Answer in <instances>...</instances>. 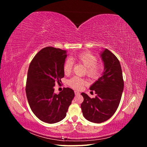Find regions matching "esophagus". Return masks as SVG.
I'll list each match as a JSON object with an SVG mask.
<instances>
[{
	"instance_id": "obj_1",
	"label": "esophagus",
	"mask_w": 147,
	"mask_h": 147,
	"mask_svg": "<svg viewBox=\"0 0 147 147\" xmlns=\"http://www.w3.org/2000/svg\"><path fill=\"white\" fill-rule=\"evenodd\" d=\"M80 94V93L78 91H75V95H78V94Z\"/></svg>"
}]
</instances>
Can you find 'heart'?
Wrapping results in <instances>:
<instances>
[{
    "label": "heart",
    "mask_w": 147,
    "mask_h": 147,
    "mask_svg": "<svg viewBox=\"0 0 147 147\" xmlns=\"http://www.w3.org/2000/svg\"><path fill=\"white\" fill-rule=\"evenodd\" d=\"M75 59L78 63L82 64L86 67V74L89 77L92 79L98 78L102 72V66L97 64V58L92 53L85 51L79 53L75 57ZM72 61L70 59H67L63 65V71L65 75H69L72 70ZM68 84L75 90H80L86 84L84 79L78 77H74L68 81Z\"/></svg>",
    "instance_id": "heart-1"
}]
</instances>
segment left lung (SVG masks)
<instances>
[{
    "instance_id": "obj_1",
    "label": "left lung",
    "mask_w": 147,
    "mask_h": 147,
    "mask_svg": "<svg viewBox=\"0 0 147 147\" xmlns=\"http://www.w3.org/2000/svg\"><path fill=\"white\" fill-rule=\"evenodd\" d=\"M104 69L101 77L90 89L96 96L90 98L82 92L84 100L81 108L84 117L95 123L104 122L113 116L121 100L124 88L121 67L117 57L107 49L100 51Z\"/></svg>"
}]
</instances>
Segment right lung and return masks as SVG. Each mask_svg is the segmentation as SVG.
<instances>
[{"mask_svg": "<svg viewBox=\"0 0 147 147\" xmlns=\"http://www.w3.org/2000/svg\"><path fill=\"white\" fill-rule=\"evenodd\" d=\"M67 51L51 47L40 51L31 61L26 92L32 112L41 121L53 124L63 120L75 96L73 90L64 88L55 93L56 82L64 77L63 65Z\"/></svg>", "mask_w": 147, "mask_h": 147, "instance_id": "obj_1", "label": "right lung"}]
</instances>
